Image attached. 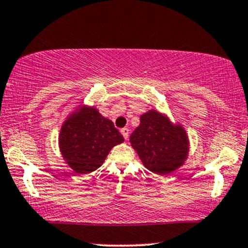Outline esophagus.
I'll list each match as a JSON object with an SVG mask.
<instances>
[{
	"label": "esophagus",
	"instance_id": "34e87169",
	"mask_svg": "<svg viewBox=\"0 0 248 248\" xmlns=\"http://www.w3.org/2000/svg\"><path fill=\"white\" fill-rule=\"evenodd\" d=\"M120 133L122 134V136H124V140H128V137H129V129H128V128H122V129L120 130Z\"/></svg>",
	"mask_w": 248,
	"mask_h": 248
}]
</instances>
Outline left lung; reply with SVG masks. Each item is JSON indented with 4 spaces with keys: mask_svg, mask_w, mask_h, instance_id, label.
Returning a JSON list of instances; mask_svg holds the SVG:
<instances>
[{
    "mask_svg": "<svg viewBox=\"0 0 248 248\" xmlns=\"http://www.w3.org/2000/svg\"><path fill=\"white\" fill-rule=\"evenodd\" d=\"M130 144L152 172H173L186 161L189 141L180 124H173L156 110L140 115V124L130 135Z\"/></svg>",
    "mask_w": 248,
    "mask_h": 248,
    "instance_id": "8db88e82",
    "label": "left lung"
}]
</instances>
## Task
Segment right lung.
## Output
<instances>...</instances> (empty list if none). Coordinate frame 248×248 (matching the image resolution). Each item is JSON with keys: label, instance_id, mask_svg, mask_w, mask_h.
<instances>
[{"label": "right lung", "instance_id": "obj_1", "mask_svg": "<svg viewBox=\"0 0 248 248\" xmlns=\"http://www.w3.org/2000/svg\"><path fill=\"white\" fill-rule=\"evenodd\" d=\"M124 140L113 122L90 107H82L69 115L59 135L65 163L80 174L98 169L112 147Z\"/></svg>", "mask_w": 248, "mask_h": 248}]
</instances>
